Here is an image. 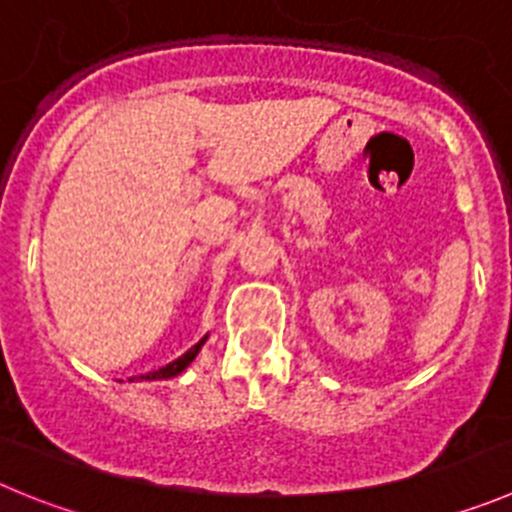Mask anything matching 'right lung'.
I'll return each instance as SVG.
<instances>
[{
    "label": "right lung",
    "instance_id": "obj_1",
    "mask_svg": "<svg viewBox=\"0 0 512 512\" xmlns=\"http://www.w3.org/2000/svg\"><path fill=\"white\" fill-rule=\"evenodd\" d=\"M204 341H207V336H204L202 341L197 343V346H191L189 351L184 353V356H179V358H176V361H171V364L161 366L159 371H151V374H146V376H138V379H141V381H143V379H146V381H156V379H171V376L181 374V371H184L186 366H189L191 361H194V358H197V353L202 351Z\"/></svg>",
    "mask_w": 512,
    "mask_h": 512
}]
</instances>
